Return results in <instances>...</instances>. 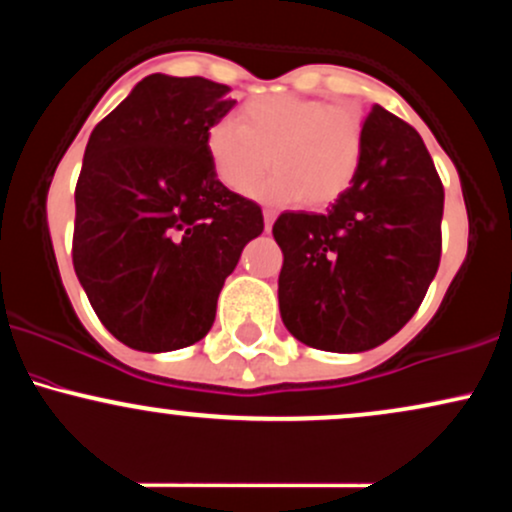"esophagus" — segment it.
I'll return each instance as SVG.
<instances>
[{"mask_svg": "<svg viewBox=\"0 0 512 512\" xmlns=\"http://www.w3.org/2000/svg\"><path fill=\"white\" fill-rule=\"evenodd\" d=\"M264 231H272V223H274V211H269V209H264Z\"/></svg>", "mask_w": 512, "mask_h": 512, "instance_id": "1", "label": "esophagus"}]
</instances>
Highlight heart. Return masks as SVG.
Segmentation results:
<instances>
[{
    "mask_svg": "<svg viewBox=\"0 0 512 512\" xmlns=\"http://www.w3.org/2000/svg\"><path fill=\"white\" fill-rule=\"evenodd\" d=\"M240 125L214 122L204 134L209 166L221 185L248 195L267 166L274 173L255 190L272 207L303 199L320 209L354 182L363 156V122L344 105L301 96H257L240 108Z\"/></svg>",
    "mask_w": 512,
    "mask_h": 512,
    "instance_id": "heart-1",
    "label": "heart"
}]
</instances>
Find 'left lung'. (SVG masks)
<instances>
[{
  "label": "left lung",
  "instance_id": "obj_1",
  "mask_svg": "<svg viewBox=\"0 0 512 512\" xmlns=\"http://www.w3.org/2000/svg\"><path fill=\"white\" fill-rule=\"evenodd\" d=\"M443 185L414 127L375 105L361 166L327 214L284 211L279 310L298 342L358 354L397 334L440 262Z\"/></svg>",
  "mask_w": 512,
  "mask_h": 512
}]
</instances>
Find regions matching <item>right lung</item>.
<instances>
[{
	"label": "right lung",
	"mask_w": 512,
	"mask_h": 512,
	"mask_svg": "<svg viewBox=\"0 0 512 512\" xmlns=\"http://www.w3.org/2000/svg\"><path fill=\"white\" fill-rule=\"evenodd\" d=\"M202 76L151 74L96 125L76 182L74 272L105 330L161 354L199 342L262 209L221 185L207 129L236 101Z\"/></svg>",
	"instance_id": "obj_1"
}]
</instances>
